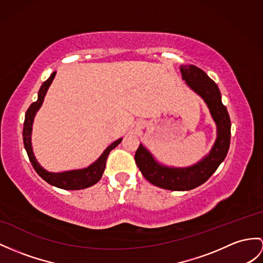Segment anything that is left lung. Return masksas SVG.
<instances>
[{
	"mask_svg": "<svg viewBox=\"0 0 263 263\" xmlns=\"http://www.w3.org/2000/svg\"><path fill=\"white\" fill-rule=\"evenodd\" d=\"M181 72L187 85L206 102L217 126V138L205 158L186 168H170L159 165L143 145L138 146L135 161L144 177L155 186L171 191H189L205 183L226 158L231 139V120L227 107L222 104L216 83L202 69L193 65L182 66Z\"/></svg>",
	"mask_w": 263,
	"mask_h": 263,
	"instance_id": "1",
	"label": "left lung"
}]
</instances>
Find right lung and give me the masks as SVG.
<instances>
[{
    "label": "right lung",
    "mask_w": 263,
    "mask_h": 263,
    "mask_svg": "<svg viewBox=\"0 0 263 263\" xmlns=\"http://www.w3.org/2000/svg\"><path fill=\"white\" fill-rule=\"evenodd\" d=\"M54 77H55V72H52V74L50 76V78L42 83V86L39 90V95H37V100L34 101L33 104H31L29 109L27 110V112H25V119L23 124L24 148L28 153L30 162L32 166H33L35 172L50 185H53V186L62 189V190H82V189L90 187L101 178L102 173H104L106 167V161H107L108 155H109L111 149H114L118 144H120L123 138L117 139L116 142H114L110 146H108L97 161L87 168L69 171V172H63V173H50V172H47L44 168H42L40 164L36 162V159L33 155V152H32V146H31L32 123H33L35 112L41 107L44 96H46L48 88L50 87L51 82H52V80L54 79Z\"/></svg>",
    "instance_id": "add662e5"
}]
</instances>
